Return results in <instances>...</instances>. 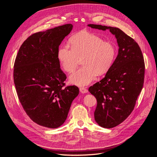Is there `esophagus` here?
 <instances>
[{"instance_id": "obj_1", "label": "esophagus", "mask_w": 157, "mask_h": 157, "mask_svg": "<svg viewBox=\"0 0 157 157\" xmlns=\"http://www.w3.org/2000/svg\"><path fill=\"white\" fill-rule=\"evenodd\" d=\"M79 91L81 93H87V89H86V87H81L79 88Z\"/></svg>"}]
</instances>
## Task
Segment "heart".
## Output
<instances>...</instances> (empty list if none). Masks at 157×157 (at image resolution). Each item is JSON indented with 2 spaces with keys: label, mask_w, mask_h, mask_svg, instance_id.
Instances as JSON below:
<instances>
[{
  "label": "heart",
  "mask_w": 157,
  "mask_h": 157,
  "mask_svg": "<svg viewBox=\"0 0 157 157\" xmlns=\"http://www.w3.org/2000/svg\"><path fill=\"white\" fill-rule=\"evenodd\" d=\"M71 48L61 45L57 58L62 68L67 73L73 72L81 59L82 66L70 77V82L77 86H86L94 80L97 74L104 75L113 66L117 49L114 44L104 41L100 36L89 32L74 35L70 40Z\"/></svg>",
  "instance_id": "b5f03b06"
}]
</instances>
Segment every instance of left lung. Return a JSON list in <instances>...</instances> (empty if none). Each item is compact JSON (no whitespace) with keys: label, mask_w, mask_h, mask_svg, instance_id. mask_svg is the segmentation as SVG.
I'll return each instance as SVG.
<instances>
[{"label":"left lung","mask_w":157,"mask_h":157,"mask_svg":"<svg viewBox=\"0 0 157 157\" xmlns=\"http://www.w3.org/2000/svg\"><path fill=\"white\" fill-rule=\"evenodd\" d=\"M98 30L107 29L115 35L119 52L105 77L89 87L97 100L96 122L104 128L114 127L133 111L144 82L145 63L138 43L116 27L89 24Z\"/></svg>","instance_id":"1"}]
</instances>
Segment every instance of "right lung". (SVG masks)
Masks as SVG:
<instances>
[{
  "label": "right lung",
  "instance_id": "1",
  "mask_svg": "<svg viewBox=\"0 0 157 157\" xmlns=\"http://www.w3.org/2000/svg\"><path fill=\"white\" fill-rule=\"evenodd\" d=\"M73 29L65 24L30 36L15 58L13 81L19 101L27 116L37 124L58 128L66 121L79 90L65 86L66 75L60 68L57 52Z\"/></svg>",
  "mask_w": 157,
  "mask_h": 157
}]
</instances>
